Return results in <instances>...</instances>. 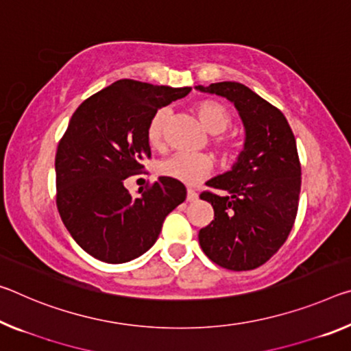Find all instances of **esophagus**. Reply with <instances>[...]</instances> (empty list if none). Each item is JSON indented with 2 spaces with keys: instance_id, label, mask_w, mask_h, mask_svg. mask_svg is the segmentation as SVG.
I'll return each mask as SVG.
<instances>
[{
  "instance_id": "1",
  "label": "esophagus",
  "mask_w": 351,
  "mask_h": 351,
  "mask_svg": "<svg viewBox=\"0 0 351 351\" xmlns=\"http://www.w3.org/2000/svg\"><path fill=\"white\" fill-rule=\"evenodd\" d=\"M198 198V193L195 191H192V189H189L187 191V202H195Z\"/></svg>"
}]
</instances>
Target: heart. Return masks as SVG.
<instances>
[{
    "mask_svg": "<svg viewBox=\"0 0 351 351\" xmlns=\"http://www.w3.org/2000/svg\"><path fill=\"white\" fill-rule=\"evenodd\" d=\"M197 114L202 120L203 126L210 134H221L231 125V114L223 104L217 101H202L197 104ZM169 112L167 109H159L153 114L147 128L148 142L154 147L162 143L165 123ZM215 145L221 149L230 148V143L223 138L217 137ZM213 170V160L206 154H193V153H175L169 158L162 159L158 165L159 175L171 178V180L180 181L182 184L195 186L203 178L208 176Z\"/></svg>",
    "mask_w": 351,
    "mask_h": 351,
    "instance_id": "obj_1",
    "label": "heart"
}]
</instances>
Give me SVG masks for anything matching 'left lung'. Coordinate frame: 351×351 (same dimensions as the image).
<instances>
[{
  "label": "left lung",
  "mask_w": 351,
  "mask_h": 351,
  "mask_svg": "<svg viewBox=\"0 0 351 351\" xmlns=\"http://www.w3.org/2000/svg\"><path fill=\"white\" fill-rule=\"evenodd\" d=\"M197 90L226 98L241 117L245 142L231 170L206 182L214 220L202 228L204 254L228 270H253L274 256L297 217L302 167L286 117L241 82H214Z\"/></svg>",
  "instance_id": "obj_1"
}]
</instances>
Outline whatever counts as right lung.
<instances>
[{
  "label": "right lung",
  "instance_id": "add662e5",
  "mask_svg": "<svg viewBox=\"0 0 351 351\" xmlns=\"http://www.w3.org/2000/svg\"><path fill=\"white\" fill-rule=\"evenodd\" d=\"M191 90L120 80L71 115L56 153V203L71 237L95 259L123 264L148 252L165 217L186 199L184 184L171 178L138 189L141 195H131L125 180L152 156L153 114Z\"/></svg>",
  "mask_w": 351,
  "mask_h": 351
}]
</instances>
